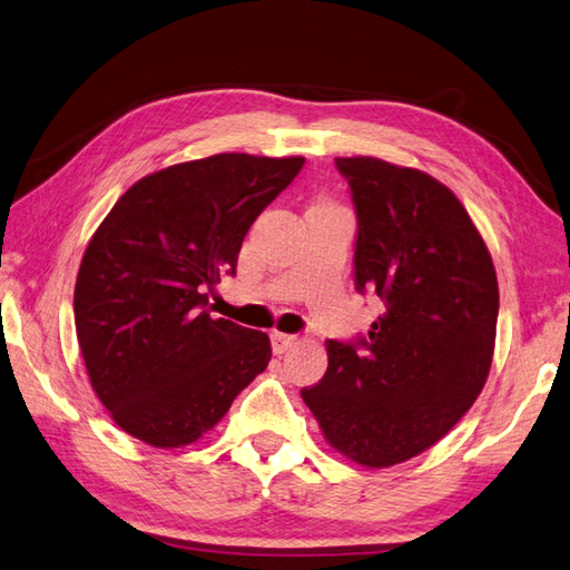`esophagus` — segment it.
Masks as SVG:
<instances>
[{
	"label": "esophagus",
	"mask_w": 570,
	"mask_h": 570,
	"mask_svg": "<svg viewBox=\"0 0 570 570\" xmlns=\"http://www.w3.org/2000/svg\"><path fill=\"white\" fill-rule=\"evenodd\" d=\"M271 344H273V353H277V356H283V353H287L289 348L297 344V336L283 334V332H273L271 334Z\"/></svg>",
	"instance_id": "34e87169"
}]
</instances>
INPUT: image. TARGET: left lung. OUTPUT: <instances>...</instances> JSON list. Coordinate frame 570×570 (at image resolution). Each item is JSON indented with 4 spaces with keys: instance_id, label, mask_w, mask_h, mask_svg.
<instances>
[{
    "instance_id": "left-lung-1",
    "label": "left lung",
    "mask_w": 570,
    "mask_h": 570,
    "mask_svg": "<svg viewBox=\"0 0 570 570\" xmlns=\"http://www.w3.org/2000/svg\"><path fill=\"white\" fill-rule=\"evenodd\" d=\"M358 234L353 275L383 314L353 344L326 341L328 368L302 400L338 453L365 468L414 459L483 390L498 328L490 250L446 185L371 156L336 158Z\"/></svg>"
}]
</instances>
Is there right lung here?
I'll use <instances>...</instances> for the list:
<instances>
[{"label":"right lung","instance_id":"right-lung-1","mask_svg":"<svg viewBox=\"0 0 570 570\" xmlns=\"http://www.w3.org/2000/svg\"><path fill=\"white\" fill-rule=\"evenodd\" d=\"M305 158L219 154L134 183L87 244L75 328L99 402L148 446L197 441L271 361V338L212 320L207 289L236 273L258 214Z\"/></svg>","mask_w":570,"mask_h":570}]
</instances>
